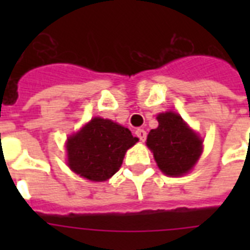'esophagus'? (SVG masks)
Returning <instances> with one entry per match:
<instances>
[{
	"mask_svg": "<svg viewBox=\"0 0 250 250\" xmlns=\"http://www.w3.org/2000/svg\"><path fill=\"white\" fill-rule=\"evenodd\" d=\"M136 136L140 139L141 141H145V139H146V132H145L144 129H136Z\"/></svg>",
	"mask_w": 250,
	"mask_h": 250,
	"instance_id": "esophagus-1",
	"label": "esophagus"
}]
</instances>
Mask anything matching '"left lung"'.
<instances>
[{"label":"left lung","mask_w":250,"mask_h":250,"mask_svg":"<svg viewBox=\"0 0 250 250\" xmlns=\"http://www.w3.org/2000/svg\"><path fill=\"white\" fill-rule=\"evenodd\" d=\"M157 121L158 127L152 129L146 139L157 165L170 176L187 174L201 156L202 141L178 114L162 113Z\"/></svg>","instance_id":"obj_1"}]
</instances>
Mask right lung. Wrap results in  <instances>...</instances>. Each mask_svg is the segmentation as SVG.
<instances>
[{
	"label": "right lung",
	"instance_id": "right-lung-1",
	"mask_svg": "<svg viewBox=\"0 0 250 250\" xmlns=\"http://www.w3.org/2000/svg\"><path fill=\"white\" fill-rule=\"evenodd\" d=\"M136 141L128 128L109 119L93 118L68 139V166L80 176L104 182L119 170L127 149Z\"/></svg>",
	"mask_w": 250,
	"mask_h": 250
}]
</instances>
